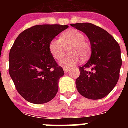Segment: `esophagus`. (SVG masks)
Here are the masks:
<instances>
[{
	"label": "esophagus",
	"mask_w": 128,
	"mask_h": 128,
	"mask_svg": "<svg viewBox=\"0 0 128 128\" xmlns=\"http://www.w3.org/2000/svg\"><path fill=\"white\" fill-rule=\"evenodd\" d=\"M63 70H64V72H65V73H67V72L69 71V69L66 68H63Z\"/></svg>",
	"instance_id": "obj_1"
}]
</instances>
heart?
Listing matches in <instances>:
<instances>
[{
    "mask_svg": "<svg viewBox=\"0 0 128 128\" xmlns=\"http://www.w3.org/2000/svg\"><path fill=\"white\" fill-rule=\"evenodd\" d=\"M85 36L76 29H70L61 34L60 38L52 39L49 44V50L55 59L62 58L69 47L70 54L61 58L59 64L64 67H72L78 62L80 56L86 58L90 52V45L84 40Z\"/></svg>",
    "mask_w": 128,
    "mask_h": 128,
    "instance_id": "obj_1",
    "label": "heart"
}]
</instances>
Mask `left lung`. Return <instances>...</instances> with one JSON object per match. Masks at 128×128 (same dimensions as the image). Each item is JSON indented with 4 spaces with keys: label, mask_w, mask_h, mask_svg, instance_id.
Here are the masks:
<instances>
[{
    "label": "left lung",
    "mask_w": 128,
    "mask_h": 128,
    "mask_svg": "<svg viewBox=\"0 0 128 128\" xmlns=\"http://www.w3.org/2000/svg\"><path fill=\"white\" fill-rule=\"evenodd\" d=\"M89 38L90 58L79 68L80 74L76 80L78 92L91 100L103 98L115 87L122 66L121 51L118 43L107 31L91 23L70 24ZM90 68L91 70L87 69Z\"/></svg>",
    "instance_id": "8db88e82"
}]
</instances>
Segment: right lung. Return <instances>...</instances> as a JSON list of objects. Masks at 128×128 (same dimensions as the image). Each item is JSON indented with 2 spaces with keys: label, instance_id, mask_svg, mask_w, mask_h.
<instances>
[{
  "label": "right lung",
  "instance_id": "obj_1",
  "mask_svg": "<svg viewBox=\"0 0 128 128\" xmlns=\"http://www.w3.org/2000/svg\"><path fill=\"white\" fill-rule=\"evenodd\" d=\"M68 25L39 24L20 34L9 53L8 72L26 101L44 104L55 97L64 72L52 57L49 44Z\"/></svg>",
  "mask_w": 128,
  "mask_h": 128
}]
</instances>
